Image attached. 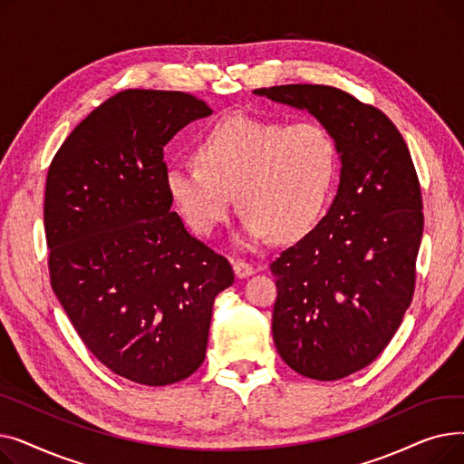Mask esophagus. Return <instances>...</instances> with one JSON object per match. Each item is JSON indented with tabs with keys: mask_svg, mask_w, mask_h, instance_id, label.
I'll return each instance as SVG.
<instances>
[{
	"mask_svg": "<svg viewBox=\"0 0 464 464\" xmlns=\"http://www.w3.org/2000/svg\"><path fill=\"white\" fill-rule=\"evenodd\" d=\"M233 273H235V276H237L238 280H242V278L252 276V275L256 273V269H254L252 265H248V263H245V261H233Z\"/></svg>",
	"mask_w": 464,
	"mask_h": 464,
	"instance_id": "1",
	"label": "esophagus"
}]
</instances>
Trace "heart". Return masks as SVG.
Returning <instances> with one entry per match:
<instances>
[{
  "label": "heart",
  "mask_w": 464,
  "mask_h": 464,
  "mask_svg": "<svg viewBox=\"0 0 464 464\" xmlns=\"http://www.w3.org/2000/svg\"><path fill=\"white\" fill-rule=\"evenodd\" d=\"M195 161L167 169L170 201L193 233L210 237L237 195L245 212L235 237L240 250H256L273 235L304 237L322 218L336 177V146L322 126L248 114L218 121L199 140Z\"/></svg>",
  "instance_id": "b5f03b06"
}]
</instances>
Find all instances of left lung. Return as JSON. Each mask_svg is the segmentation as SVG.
<instances>
[{"mask_svg":"<svg viewBox=\"0 0 464 464\" xmlns=\"http://www.w3.org/2000/svg\"><path fill=\"white\" fill-rule=\"evenodd\" d=\"M308 112L336 146L334 199L273 265V338L299 374L340 380L371 364L411 303L423 237L420 180L408 146L382 111L322 84L254 90Z\"/></svg>","mask_w":464,"mask_h":464,"instance_id":"obj_1","label":"left lung"}]
</instances>
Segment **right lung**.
Wrapping results in <instances>:
<instances>
[{
    "label": "right lung",
    "mask_w": 464,
    "mask_h": 464,
    "mask_svg": "<svg viewBox=\"0 0 464 464\" xmlns=\"http://www.w3.org/2000/svg\"><path fill=\"white\" fill-rule=\"evenodd\" d=\"M212 111L182 92L126 90L72 130L53 160L44 231L54 294L86 348L142 385L201 367L231 265L170 210L163 146Z\"/></svg>",
    "instance_id": "1"
}]
</instances>
